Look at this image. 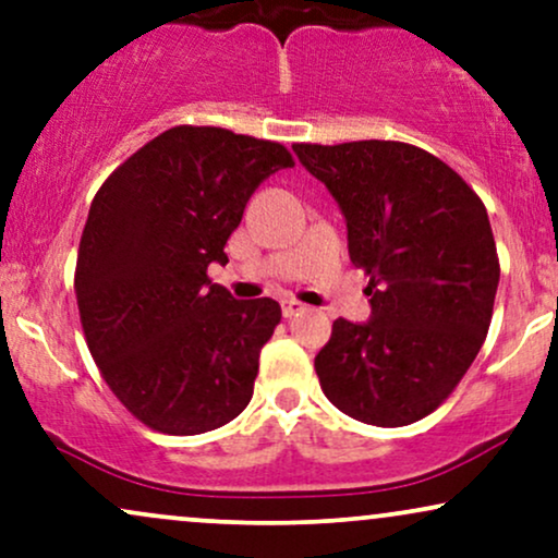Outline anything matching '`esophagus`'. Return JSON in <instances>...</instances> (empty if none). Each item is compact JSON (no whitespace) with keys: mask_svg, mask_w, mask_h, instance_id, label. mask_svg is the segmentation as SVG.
<instances>
[{"mask_svg":"<svg viewBox=\"0 0 558 558\" xmlns=\"http://www.w3.org/2000/svg\"><path fill=\"white\" fill-rule=\"evenodd\" d=\"M303 311H305V305L298 303V300H292V298L281 300V313H284V318L298 316V313H303Z\"/></svg>","mask_w":558,"mask_h":558,"instance_id":"34e87169","label":"esophagus"}]
</instances>
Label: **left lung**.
Masks as SVG:
<instances>
[{
  "label": "left lung",
  "mask_w": 558,
  "mask_h": 558,
  "mask_svg": "<svg viewBox=\"0 0 558 558\" xmlns=\"http://www.w3.org/2000/svg\"><path fill=\"white\" fill-rule=\"evenodd\" d=\"M347 221L371 320H333L316 373L333 408L399 428L434 412L481 352L499 258L486 206L454 169L397 141L294 143Z\"/></svg>",
  "instance_id": "1"
}]
</instances>
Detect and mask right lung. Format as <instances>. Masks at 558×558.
Returning <instances> with one entry per match:
<instances>
[{"label":"right lung","instance_id":"add662e5","mask_svg":"<svg viewBox=\"0 0 558 558\" xmlns=\"http://www.w3.org/2000/svg\"><path fill=\"white\" fill-rule=\"evenodd\" d=\"M294 167L281 143L225 128L156 135L98 187L75 294L90 355L148 428L195 436L247 408L277 300H234L208 279L255 187Z\"/></svg>","mask_w":558,"mask_h":558}]
</instances>
